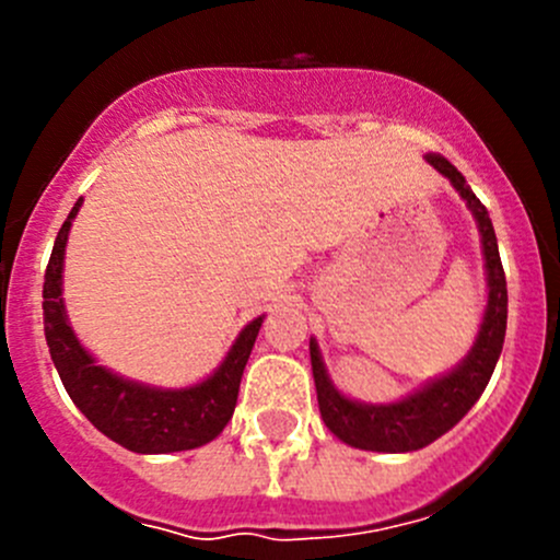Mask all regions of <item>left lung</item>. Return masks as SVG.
I'll use <instances>...</instances> for the list:
<instances>
[{"mask_svg": "<svg viewBox=\"0 0 560 560\" xmlns=\"http://www.w3.org/2000/svg\"><path fill=\"white\" fill-rule=\"evenodd\" d=\"M428 162L453 180V186L460 191V197L468 202L474 219H477L479 233H482L485 268H488V308H485L477 343H474L468 358L457 365L453 374L442 376V380H436L433 385L420 389V393L389 406H363L343 398L327 380L316 341L308 343L322 420L341 442L352 444L358 450H371V453H411V450L428 447L442 433L457 425L463 415L477 404L482 389L488 387L495 363H499L501 347H504L506 276L499 257V244H495L488 208L479 202L471 186L466 184V178L442 154H428Z\"/></svg>", "mask_w": 560, "mask_h": 560, "instance_id": "8db88e82", "label": "left lung"}]
</instances>
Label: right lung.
Wrapping results in <instances>:
<instances>
[{
    "mask_svg": "<svg viewBox=\"0 0 560 560\" xmlns=\"http://www.w3.org/2000/svg\"><path fill=\"white\" fill-rule=\"evenodd\" d=\"M81 200L72 206L70 217L56 235L43 281V319L50 360L70 393L72 404L89 417L97 431L132 453H180L195 450L217 439L224 431L238 404L241 376L257 341L262 316L248 322L228 360L219 365L211 380L186 389H151L135 382L118 380L116 374L94 363L92 354L78 343L67 325L61 303V262L70 224Z\"/></svg>",
    "mask_w": 560,
    "mask_h": 560,
    "instance_id": "right-lung-1",
    "label": "right lung"
}]
</instances>
